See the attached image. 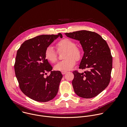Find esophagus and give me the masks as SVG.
Here are the masks:
<instances>
[{
  "mask_svg": "<svg viewBox=\"0 0 127 127\" xmlns=\"http://www.w3.org/2000/svg\"><path fill=\"white\" fill-rule=\"evenodd\" d=\"M67 71H62V74H63V75H64V74H66L67 73Z\"/></svg>",
  "mask_w": 127,
  "mask_h": 127,
  "instance_id": "obj_1",
  "label": "esophagus"
}]
</instances>
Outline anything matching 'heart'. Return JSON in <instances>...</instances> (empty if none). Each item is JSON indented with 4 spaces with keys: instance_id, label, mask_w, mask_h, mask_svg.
<instances>
[{
    "instance_id": "b5f03b06",
    "label": "heart",
    "mask_w": 127,
    "mask_h": 127,
    "mask_svg": "<svg viewBox=\"0 0 127 127\" xmlns=\"http://www.w3.org/2000/svg\"><path fill=\"white\" fill-rule=\"evenodd\" d=\"M75 43L72 40L65 38L59 41L57 44L58 51H65L64 58L62 61L58 62L54 66V69L57 71H67L73 68L76 61L79 60L82 56L81 50L76 47ZM46 59L51 63L55 62L57 59V53L52 46H49L45 52Z\"/></svg>"
}]
</instances>
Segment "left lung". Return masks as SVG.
<instances>
[{
	"label": "left lung",
	"instance_id": "8db88e82",
	"mask_svg": "<svg viewBox=\"0 0 127 127\" xmlns=\"http://www.w3.org/2000/svg\"><path fill=\"white\" fill-rule=\"evenodd\" d=\"M67 37L79 41L84 54L79 69L73 72L72 80L75 94L84 98L94 97L108 86L111 79L113 58L106 41L98 33L85 30L65 33Z\"/></svg>",
	"mask_w": 127,
	"mask_h": 127
}]
</instances>
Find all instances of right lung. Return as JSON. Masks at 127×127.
Wrapping results in <instances>:
<instances>
[{"label": "right lung", "mask_w": 127, "mask_h": 127, "mask_svg": "<svg viewBox=\"0 0 127 127\" xmlns=\"http://www.w3.org/2000/svg\"><path fill=\"white\" fill-rule=\"evenodd\" d=\"M58 37V34H43L24 42L17 51L14 64L15 74L22 92L29 98L39 102H47L57 94L63 77L45 57L47 47ZM50 76L44 77L46 72Z\"/></svg>", "instance_id": "obj_1"}]
</instances>
